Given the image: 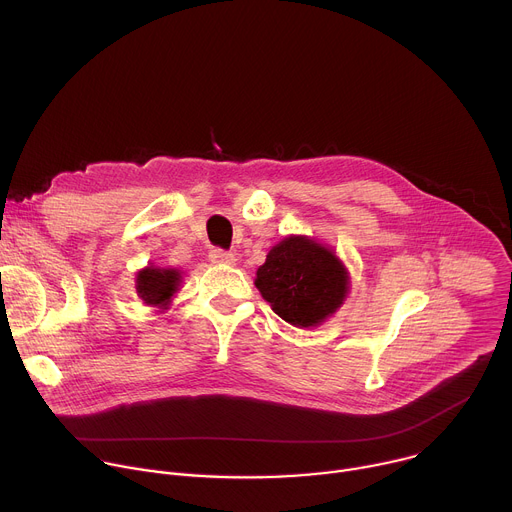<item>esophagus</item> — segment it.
Returning <instances> with one entry per match:
<instances>
[{"mask_svg":"<svg viewBox=\"0 0 512 512\" xmlns=\"http://www.w3.org/2000/svg\"><path fill=\"white\" fill-rule=\"evenodd\" d=\"M208 259H210V263H214V265H233V263L237 261L233 253H227V251H223V249H212V251L208 253Z\"/></svg>","mask_w":512,"mask_h":512,"instance_id":"34e87169","label":"esophagus"}]
</instances>
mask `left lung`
Wrapping results in <instances>:
<instances>
[{
    "instance_id": "8db88e82",
    "label": "left lung",
    "mask_w": 512,
    "mask_h": 512,
    "mask_svg": "<svg viewBox=\"0 0 512 512\" xmlns=\"http://www.w3.org/2000/svg\"><path fill=\"white\" fill-rule=\"evenodd\" d=\"M348 285V271L334 251L304 235H289L277 243L255 279L271 310L298 328L330 318L344 304Z\"/></svg>"
}]
</instances>
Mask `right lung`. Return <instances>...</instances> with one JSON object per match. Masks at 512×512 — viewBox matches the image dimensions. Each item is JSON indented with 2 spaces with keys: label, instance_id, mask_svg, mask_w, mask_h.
<instances>
[{
  "label": "right lung",
  "instance_id": "1",
  "mask_svg": "<svg viewBox=\"0 0 512 512\" xmlns=\"http://www.w3.org/2000/svg\"><path fill=\"white\" fill-rule=\"evenodd\" d=\"M182 283V273L174 267H145L135 275L137 296L148 306L164 308L170 304L172 296Z\"/></svg>",
  "mask_w": 512,
  "mask_h": 512
}]
</instances>
